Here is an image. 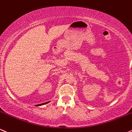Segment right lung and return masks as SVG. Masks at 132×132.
<instances>
[{
	"mask_svg": "<svg viewBox=\"0 0 132 132\" xmlns=\"http://www.w3.org/2000/svg\"><path fill=\"white\" fill-rule=\"evenodd\" d=\"M49 102H47V103H49Z\"/></svg>",
	"mask_w": 132,
	"mask_h": 132,
	"instance_id": "right-lung-1",
	"label": "right lung"
}]
</instances>
